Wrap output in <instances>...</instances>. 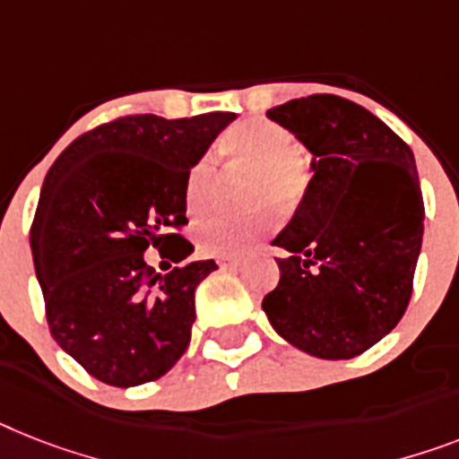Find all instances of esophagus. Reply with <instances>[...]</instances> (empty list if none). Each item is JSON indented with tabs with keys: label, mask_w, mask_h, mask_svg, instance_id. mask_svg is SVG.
Instances as JSON below:
<instances>
[{
	"label": "esophagus",
	"mask_w": 459,
	"mask_h": 459,
	"mask_svg": "<svg viewBox=\"0 0 459 459\" xmlns=\"http://www.w3.org/2000/svg\"><path fill=\"white\" fill-rule=\"evenodd\" d=\"M215 263H218V267H221V270H234V267H238V264H241V257L218 255V257H215Z\"/></svg>",
	"instance_id": "1"
}]
</instances>
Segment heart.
I'll return each mask as SVG.
<instances>
[{"instance_id": "b5f03b06", "label": "heart", "mask_w": 459, "mask_h": 459, "mask_svg": "<svg viewBox=\"0 0 459 459\" xmlns=\"http://www.w3.org/2000/svg\"><path fill=\"white\" fill-rule=\"evenodd\" d=\"M222 150L227 157L251 169L260 170L264 183H257L255 196H279L290 199L302 185V164L298 154V140L289 128L279 126L274 121H246L232 128L222 140ZM213 159H199L185 180V208L189 215H202L211 199L213 185ZM270 213L253 215H208L206 221L196 225V244L199 248L213 255H230V253L246 251L260 234L270 227Z\"/></svg>"}]
</instances>
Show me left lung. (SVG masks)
Masks as SVG:
<instances>
[{"label": "left lung", "mask_w": 459, "mask_h": 459, "mask_svg": "<svg viewBox=\"0 0 459 459\" xmlns=\"http://www.w3.org/2000/svg\"><path fill=\"white\" fill-rule=\"evenodd\" d=\"M267 117L309 150L312 178L272 246L281 279L264 295L272 328L316 359H354L401 321L422 248L425 206L412 150L340 96L276 105Z\"/></svg>", "instance_id": "1"}]
</instances>
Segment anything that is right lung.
<instances>
[{"instance_id":"obj_1","label":"right lung","mask_w":459,"mask_h":459,"mask_svg":"<svg viewBox=\"0 0 459 459\" xmlns=\"http://www.w3.org/2000/svg\"><path fill=\"white\" fill-rule=\"evenodd\" d=\"M237 115L121 117L79 135L48 169L30 230L53 340L96 380L135 387L169 373L187 350L195 290L213 260L169 274L145 263L154 246L180 263L195 251L185 180Z\"/></svg>"}]
</instances>
